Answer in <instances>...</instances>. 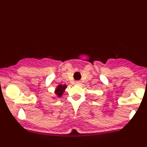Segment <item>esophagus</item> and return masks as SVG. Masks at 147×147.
I'll use <instances>...</instances> for the list:
<instances>
[{"label":"esophagus","instance_id":"34e87169","mask_svg":"<svg viewBox=\"0 0 147 147\" xmlns=\"http://www.w3.org/2000/svg\"><path fill=\"white\" fill-rule=\"evenodd\" d=\"M76 85H80V84H81V82H80V81H76Z\"/></svg>","mask_w":147,"mask_h":147}]
</instances>
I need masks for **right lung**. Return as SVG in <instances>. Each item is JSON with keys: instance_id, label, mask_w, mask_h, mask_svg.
Returning a JSON list of instances; mask_svg holds the SVG:
<instances>
[{"instance_id": "right-lung-1", "label": "right lung", "mask_w": 147, "mask_h": 147, "mask_svg": "<svg viewBox=\"0 0 147 147\" xmlns=\"http://www.w3.org/2000/svg\"><path fill=\"white\" fill-rule=\"evenodd\" d=\"M66 88H67L66 85H58L57 88H55V90H54V94H55L56 97H53V98H60L64 93Z\"/></svg>"}]
</instances>
